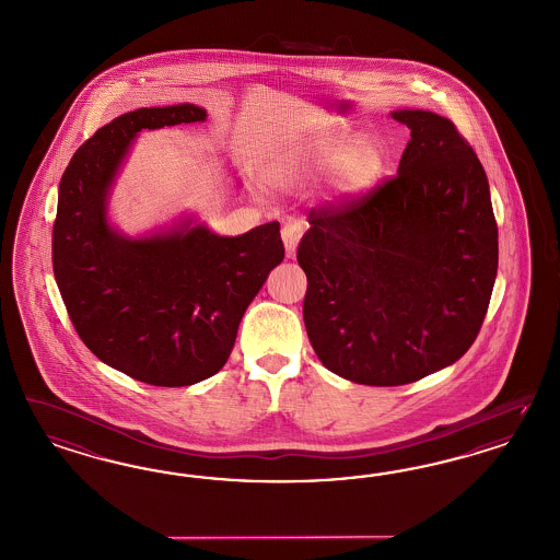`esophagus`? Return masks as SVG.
<instances>
[{"label": "esophagus", "mask_w": 560, "mask_h": 560, "mask_svg": "<svg viewBox=\"0 0 560 560\" xmlns=\"http://www.w3.org/2000/svg\"><path fill=\"white\" fill-rule=\"evenodd\" d=\"M303 224L301 222H289V224H284V229H282V241H284V249H287V257H294V253H296V245H299V241H301V236H303Z\"/></svg>", "instance_id": "esophagus-1"}]
</instances>
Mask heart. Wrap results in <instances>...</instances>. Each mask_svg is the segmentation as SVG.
Instances as JSON below:
<instances>
[{
  "label": "heart",
  "instance_id": "obj_1",
  "mask_svg": "<svg viewBox=\"0 0 560 560\" xmlns=\"http://www.w3.org/2000/svg\"><path fill=\"white\" fill-rule=\"evenodd\" d=\"M380 145L369 136L350 138L348 133H319L290 145L270 164V180L292 191L329 175L334 198H359L373 187L381 173Z\"/></svg>",
  "mask_w": 560,
  "mask_h": 560
}]
</instances>
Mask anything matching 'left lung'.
Listing matches in <instances>:
<instances>
[{"label": "left lung", "instance_id": "1", "mask_svg": "<svg viewBox=\"0 0 560 560\" xmlns=\"http://www.w3.org/2000/svg\"><path fill=\"white\" fill-rule=\"evenodd\" d=\"M410 127L397 177L308 214L296 259L303 317L325 369L394 387L459 361L476 340L499 266L482 164L450 119L394 110Z\"/></svg>", "mask_w": 560, "mask_h": 560}]
</instances>
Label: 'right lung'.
Masks as SVG:
<instances>
[{"label":"right lung","mask_w":560,"mask_h":560,"mask_svg":"<svg viewBox=\"0 0 560 560\" xmlns=\"http://www.w3.org/2000/svg\"><path fill=\"white\" fill-rule=\"evenodd\" d=\"M206 117L189 103L124 113L78 148L59 180L54 271L73 327L94 357L159 387L217 375L284 259L278 222L241 236L217 235L194 217L142 236L110 224V187L136 138Z\"/></svg>","instance_id":"right-lung-1"}]
</instances>
